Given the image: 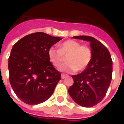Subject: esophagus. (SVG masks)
Segmentation results:
<instances>
[{
    "mask_svg": "<svg viewBox=\"0 0 124 124\" xmlns=\"http://www.w3.org/2000/svg\"><path fill=\"white\" fill-rule=\"evenodd\" d=\"M66 77V75H65V74H62V75H61V78H62V79H64Z\"/></svg>",
    "mask_w": 124,
    "mask_h": 124,
    "instance_id": "obj_1",
    "label": "esophagus"
}]
</instances>
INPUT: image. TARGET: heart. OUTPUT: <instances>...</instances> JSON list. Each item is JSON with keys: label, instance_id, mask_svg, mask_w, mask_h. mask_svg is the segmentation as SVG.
Segmentation results:
<instances>
[{"label": "heart", "instance_id": "1", "mask_svg": "<svg viewBox=\"0 0 124 124\" xmlns=\"http://www.w3.org/2000/svg\"><path fill=\"white\" fill-rule=\"evenodd\" d=\"M48 56L52 64L57 68L61 66L66 57L68 62L60 69L66 72H72L76 70L80 72L85 70L91 62L92 53L88 45H81L78 41L68 40L60 46V49L50 47Z\"/></svg>", "mask_w": 124, "mask_h": 124}]
</instances>
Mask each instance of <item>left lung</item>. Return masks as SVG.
I'll list each match as a JSON object with an SVG mask.
<instances>
[{
    "instance_id": "1",
    "label": "left lung",
    "mask_w": 124,
    "mask_h": 124,
    "mask_svg": "<svg viewBox=\"0 0 124 124\" xmlns=\"http://www.w3.org/2000/svg\"><path fill=\"white\" fill-rule=\"evenodd\" d=\"M73 38L90 42L92 58L82 72L72 76L74 84L68 93L78 105L90 108L102 100L109 88L112 78V60L106 47L96 38L87 36Z\"/></svg>"
}]
</instances>
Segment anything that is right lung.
<instances>
[{
	"mask_svg": "<svg viewBox=\"0 0 124 124\" xmlns=\"http://www.w3.org/2000/svg\"><path fill=\"white\" fill-rule=\"evenodd\" d=\"M61 39L39 32L25 36L14 44L8 58L9 80L23 102L36 105L53 93L61 74L50 62L48 50Z\"/></svg>",
	"mask_w": 124,
	"mask_h": 124,
	"instance_id": "right-lung-1",
	"label": "right lung"
}]
</instances>
